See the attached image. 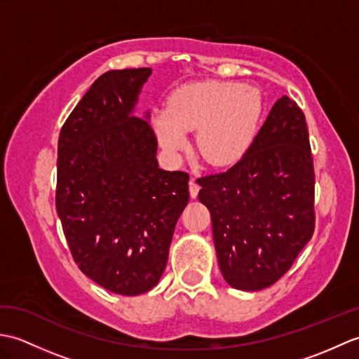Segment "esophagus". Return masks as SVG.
<instances>
[{
    "label": "esophagus",
    "instance_id": "esophagus-1",
    "mask_svg": "<svg viewBox=\"0 0 359 359\" xmlns=\"http://www.w3.org/2000/svg\"><path fill=\"white\" fill-rule=\"evenodd\" d=\"M189 196L193 197V199H196L197 197V194H199V189H201V187H199V184H197L196 182V179L193 177L191 180H189Z\"/></svg>",
    "mask_w": 359,
    "mask_h": 359
}]
</instances>
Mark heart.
I'll return each instance as SVG.
<instances>
[{"instance_id": "1", "label": "heart", "mask_w": 359, "mask_h": 359, "mask_svg": "<svg viewBox=\"0 0 359 359\" xmlns=\"http://www.w3.org/2000/svg\"><path fill=\"white\" fill-rule=\"evenodd\" d=\"M262 112L256 88L239 81L205 80L177 88L168 108L154 112L160 144L175 156L188 147L187 133L197 129V149L211 165L236 162L253 142Z\"/></svg>"}]
</instances>
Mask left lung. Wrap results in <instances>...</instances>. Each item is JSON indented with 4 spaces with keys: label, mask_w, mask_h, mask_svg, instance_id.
<instances>
[{
    "label": "left lung",
    "mask_w": 359,
    "mask_h": 359,
    "mask_svg": "<svg viewBox=\"0 0 359 359\" xmlns=\"http://www.w3.org/2000/svg\"><path fill=\"white\" fill-rule=\"evenodd\" d=\"M197 182L228 284L257 292L284 276L315 231L313 156L296 102L280 97L239 162Z\"/></svg>",
    "instance_id": "left-lung-1"
}]
</instances>
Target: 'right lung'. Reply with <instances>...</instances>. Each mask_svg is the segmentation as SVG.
Wrapping results in <instances>:
<instances>
[{"instance_id":"1","label":"right lung","mask_w":359,"mask_h":359,"mask_svg":"<svg viewBox=\"0 0 359 359\" xmlns=\"http://www.w3.org/2000/svg\"><path fill=\"white\" fill-rule=\"evenodd\" d=\"M149 67L108 71L60 131L55 207L79 269L112 293H147L162 278L189 201L184 171H163L157 139L134 117Z\"/></svg>"}]
</instances>
